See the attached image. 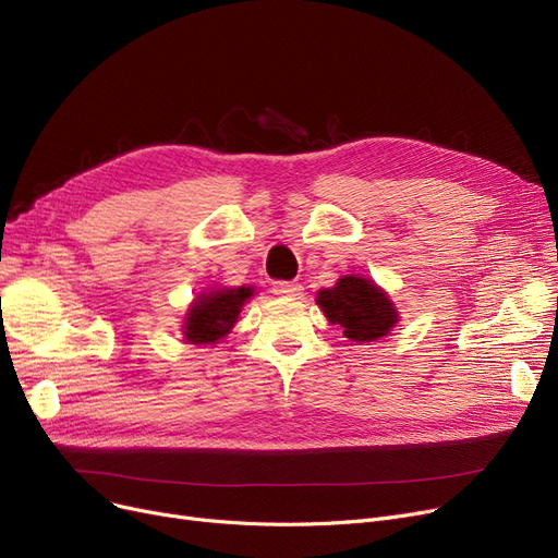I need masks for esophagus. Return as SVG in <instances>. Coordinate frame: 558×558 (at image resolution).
I'll list each match as a JSON object with an SVG mask.
<instances>
[{"mask_svg": "<svg viewBox=\"0 0 558 558\" xmlns=\"http://www.w3.org/2000/svg\"><path fill=\"white\" fill-rule=\"evenodd\" d=\"M274 294L282 299H299L303 294V287L299 282H276Z\"/></svg>", "mask_w": 558, "mask_h": 558, "instance_id": "1", "label": "esophagus"}]
</instances>
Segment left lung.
I'll list each match as a JSON object with an SVG mask.
<instances>
[{
  "mask_svg": "<svg viewBox=\"0 0 558 558\" xmlns=\"http://www.w3.org/2000/svg\"><path fill=\"white\" fill-rule=\"evenodd\" d=\"M316 305L324 310L332 326L343 328L350 341H375L387 337L400 320V314L387 291L366 276H341L335 287L320 289Z\"/></svg>",
  "mask_w": 558,
  "mask_h": 558,
  "instance_id": "1",
  "label": "left lung"
}]
</instances>
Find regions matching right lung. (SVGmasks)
Wrapping results in <instances>:
<instances>
[{
    "mask_svg": "<svg viewBox=\"0 0 558 558\" xmlns=\"http://www.w3.org/2000/svg\"><path fill=\"white\" fill-rule=\"evenodd\" d=\"M255 287H213L198 294L183 316V337L194 345H215L230 335Z\"/></svg>",
    "mask_w": 558,
    "mask_h": 558,
    "instance_id": "obj_1",
    "label": "right lung"
}]
</instances>
